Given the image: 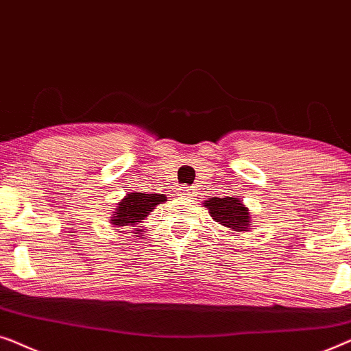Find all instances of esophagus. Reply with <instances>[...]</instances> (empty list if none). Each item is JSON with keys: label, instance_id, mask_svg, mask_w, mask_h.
Segmentation results:
<instances>
[{"label": "esophagus", "instance_id": "34e87169", "mask_svg": "<svg viewBox=\"0 0 351 351\" xmlns=\"http://www.w3.org/2000/svg\"><path fill=\"white\" fill-rule=\"evenodd\" d=\"M178 195H180L181 199H192V197L197 195V189L192 186H181L180 189H178Z\"/></svg>", "mask_w": 351, "mask_h": 351}]
</instances>
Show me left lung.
<instances>
[{"label": "left lung", "instance_id": "left-lung-1", "mask_svg": "<svg viewBox=\"0 0 351 351\" xmlns=\"http://www.w3.org/2000/svg\"><path fill=\"white\" fill-rule=\"evenodd\" d=\"M205 206L210 210L211 218L229 230L241 232L250 229L248 208L235 197H224V199L211 197L205 202Z\"/></svg>", "mask_w": 351, "mask_h": 351}]
</instances>
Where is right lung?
<instances>
[{"instance_id": "obj_1", "label": "right lung", "mask_w": 351, "mask_h": 351, "mask_svg": "<svg viewBox=\"0 0 351 351\" xmlns=\"http://www.w3.org/2000/svg\"><path fill=\"white\" fill-rule=\"evenodd\" d=\"M167 197L164 194H146V192H130L125 199L119 202L116 208V218L111 219L112 224L117 227L124 226H136L149 215ZM138 237V235H136Z\"/></svg>"}]
</instances>
